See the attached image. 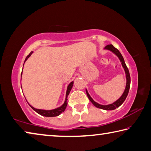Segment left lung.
Here are the masks:
<instances>
[{"label":"left lung","mask_w":151,"mask_h":151,"mask_svg":"<svg viewBox=\"0 0 151 151\" xmlns=\"http://www.w3.org/2000/svg\"><path fill=\"white\" fill-rule=\"evenodd\" d=\"M105 49H108V50H110L111 51H112L113 53H114L118 57V58H119L121 63H122V65L123 66V68H124L126 75H127V86H126V89H125L124 92L123 93V94L122 95V96H121V97L119 99H118L117 101H116L114 103L111 104L107 105V106L100 105V104H99L94 102V101L92 100V98L90 97V96L89 95V93L87 92V90H86V93H87V96H88V97L89 98V100L91 101V102H92L93 104L96 106V107H97L98 108H101V109H103V110H112L116 109V108H118V107H119V106L121 104H122L123 102H124L125 99L127 98L128 92H129V89H130V76L129 71H128V68L127 67V65H126V63L124 62V58H123L122 55H121L120 51H118V49H117L116 48H115L112 45H111V44H110V45H106Z\"/></svg>","instance_id":"8db88e82"}]
</instances>
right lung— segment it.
<instances>
[{"mask_svg": "<svg viewBox=\"0 0 151 151\" xmlns=\"http://www.w3.org/2000/svg\"><path fill=\"white\" fill-rule=\"evenodd\" d=\"M32 53H33V51H31V52L27 56L25 60H24V62H25V61L27 60V59H28L29 57H30V55H31ZM23 65H24V64H23ZM21 76H22V73H21ZM73 84V82L72 81V82H71L70 84H69V86H68V90H67V92H66L65 101V102H64L63 104L61 106V107L58 108H56V109H54V110H44L36 109V108H33V106H31V105H29V106H30L31 107L33 108V109L36 112H37L40 115L43 116H46V117L58 116H59V114H61L63 112H64V110H65L66 106H67V105H68V102H67V100H68V96L69 95V93H70L71 88H72Z\"/></svg>", "mask_w": 151, "mask_h": 151, "instance_id": "obj_1", "label": "right lung"}]
</instances>
